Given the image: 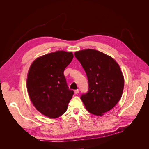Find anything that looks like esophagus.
Segmentation results:
<instances>
[{
    "label": "esophagus",
    "instance_id": "esophagus-1",
    "mask_svg": "<svg viewBox=\"0 0 149 149\" xmlns=\"http://www.w3.org/2000/svg\"><path fill=\"white\" fill-rule=\"evenodd\" d=\"M79 89H76L75 91H74V93H75L76 94H78V93H79Z\"/></svg>",
    "mask_w": 149,
    "mask_h": 149
}]
</instances>
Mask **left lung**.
<instances>
[{"mask_svg": "<svg viewBox=\"0 0 149 149\" xmlns=\"http://www.w3.org/2000/svg\"><path fill=\"white\" fill-rule=\"evenodd\" d=\"M74 56L88 80V91L81 100L90 113L102 116L117 104L123 94L124 79L120 66L112 57L96 49L76 52Z\"/></svg>", "mask_w": 149, "mask_h": 149, "instance_id": "obj_1", "label": "left lung"}]
</instances>
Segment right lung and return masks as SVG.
<instances>
[{
	"mask_svg": "<svg viewBox=\"0 0 149 149\" xmlns=\"http://www.w3.org/2000/svg\"><path fill=\"white\" fill-rule=\"evenodd\" d=\"M73 58L72 52L57 51L37 58L31 65L26 87L31 102L40 113L55 119L66 111L74 91L63 72Z\"/></svg>",
	"mask_w": 149,
	"mask_h": 149,
	"instance_id": "right-lung-1",
	"label": "right lung"
}]
</instances>
